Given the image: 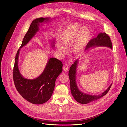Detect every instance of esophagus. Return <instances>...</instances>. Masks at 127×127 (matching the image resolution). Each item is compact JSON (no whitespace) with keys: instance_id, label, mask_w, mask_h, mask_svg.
Listing matches in <instances>:
<instances>
[{"instance_id":"1","label":"esophagus","mask_w":127,"mask_h":127,"mask_svg":"<svg viewBox=\"0 0 127 127\" xmlns=\"http://www.w3.org/2000/svg\"><path fill=\"white\" fill-rule=\"evenodd\" d=\"M63 70L65 71H67L68 70H69V67H68V66L66 64L64 65V66H63Z\"/></svg>"}]
</instances>
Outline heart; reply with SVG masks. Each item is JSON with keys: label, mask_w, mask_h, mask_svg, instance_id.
Segmentation results:
<instances>
[{"label": "heart", "mask_w": 127, "mask_h": 127, "mask_svg": "<svg viewBox=\"0 0 127 127\" xmlns=\"http://www.w3.org/2000/svg\"><path fill=\"white\" fill-rule=\"evenodd\" d=\"M91 35L89 29L86 27H81L78 23H71L67 25L64 29L61 36L62 43H58L57 47L60 52L66 53L67 49L65 47L71 46L73 52L77 54L86 46Z\"/></svg>", "instance_id": "obj_1"}]
</instances>
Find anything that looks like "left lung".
<instances>
[{"mask_svg": "<svg viewBox=\"0 0 127 127\" xmlns=\"http://www.w3.org/2000/svg\"><path fill=\"white\" fill-rule=\"evenodd\" d=\"M99 46L107 47L112 49V43L110 38L105 32L99 33L96 38L90 40L86 45L85 50H88L90 48ZM78 62V59L76 60L74 63L70 67L69 71L71 92L74 99L80 103L86 104L97 100L104 96L109 91L112 84H111L103 93L98 95H90L86 94L81 92L79 89L76 82V72Z\"/></svg>", "mask_w": 127, "mask_h": 127, "instance_id": "obj_1", "label": "left lung"}]
</instances>
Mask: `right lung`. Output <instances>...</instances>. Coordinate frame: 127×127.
<instances>
[{"label": "right lung", "mask_w": 127, "mask_h": 127, "mask_svg": "<svg viewBox=\"0 0 127 127\" xmlns=\"http://www.w3.org/2000/svg\"><path fill=\"white\" fill-rule=\"evenodd\" d=\"M50 17H40L34 20L24 38L20 48L15 56L13 77L14 85L22 96L28 101L35 104H41L47 102L51 97L55 87V81L62 72L63 64L55 58H50L42 73L37 78L30 79L24 78L18 66L20 50L34 37L40 30L41 24L51 21ZM55 41H51L53 48Z\"/></svg>", "instance_id": "obj_1"}]
</instances>
